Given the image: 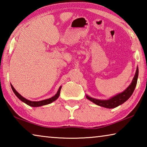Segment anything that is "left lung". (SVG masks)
I'll return each mask as SVG.
<instances>
[{
	"label": "left lung",
	"mask_w": 147,
	"mask_h": 147,
	"mask_svg": "<svg viewBox=\"0 0 147 147\" xmlns=\"http://www.w3.org/2000/svg\"><path fill=\"white\" fill-rule=\"evenodd\" d=\"M138 73L139 69L138 67H137L135 76H134L130 85L125 90L122 92V93L116 94L115 96H113V97H111L109 99H108V100H99V99L91 98L88 95H86V98H88V100L91 101L92 102H93L94 104H95L98 106L104 107V108H116V107H117L119 105H121V104L125 102L131 96V94L134 93V89L136 88L137 82H138Z\"/></svg>",
	"instance_id": "left-lung-1"
}]
</instances>
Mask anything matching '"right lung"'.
Instances as JSON below:
<instances>
[{"mask_svg": "<svg viewBox=\"0 0 147 147\" xmlns=\"http://www.w3.org/2000/svg\"><path fill=\"white\" fill-rule=\"evenodd\" d=\"M11 87L12 90H13V93L17 96V98H18L19 100H21L22 102H23L26 104L27 105L32 106V107H39V106L47 105V104H51L53 102L55 101L56 99L59 97V93H60V91H61V86L59 87V88L58 89V92H57V93L54 96H53V97L48 98V99H45V100H41V101H30L29 100H27V99L25 98H24L23 96H22L21 94H20L18 92H17L16 89H15V88H13V86H12L11 84Z\"/></svg>", "mask_w": 147, "mask_h": 147, "instance_id": "obj_1", "label": "right lung"}]
</instances>
